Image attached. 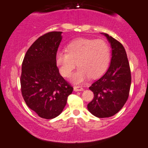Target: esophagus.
Listing matches in <instances>:
<instances>
[{
	"mask_svg": "<svg viewBox=\"0 0 148 148\" xmlns=\"http://www.w3.org/2000/svg\"><path fill=\"white\" fill-rule=\"evenodd\" d=\"M74 90L75 92L83 91L84 88L80 86H74Z\"/></svg>",
	"mask_w": 148,
	"mask_h": 148,
	"instance_id": "esophagus-1",
	"label": "esophagus"
}]
</instances>
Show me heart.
Returning <instances> with one entry per match:
<instances>
[{
    "mask_svg": "<svg viewBox=\"0 0 148 148\" xmlns=\"http://www.w3.org/2000/svg\"><path fill=\"white\" fill-rule=\"evenodd\" d=\"M111 50L103 40L81 38L72 41L65 52H57L56 63L62 76L69 77L76 64L78 69L70 80L75 84L83 82L90 76L98 78L108 68Z\"/></svg>",
    "mask_w": 148,
    "mask_h": 148,
    "instance_id": "b5f03b06",
    "label": "heart"
}]
</instances>
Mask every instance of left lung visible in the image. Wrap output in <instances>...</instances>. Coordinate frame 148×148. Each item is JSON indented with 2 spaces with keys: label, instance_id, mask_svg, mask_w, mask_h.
<instances>
[{
  "label": "left lung",
  "instance_id": "1",
  "mask_svg": "<svg viewBox=\"0 0 148 148\" xmlns=\"http://www.w3.org/2000/svg\"><path fill=\"white\" fill-rule=\"evenodd\" d=\"M101 34L106 37L110 44L111 62L106 72L89 88L94 97L87 108L98 118H108L118 113L128 98L131 72L123 45L108 34Z\"/></svg>",
  "mask_w": 148,
  "mask_h": 148
}]
</instances>
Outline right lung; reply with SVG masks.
<instances>
[{"mask_svg": "<svg viewBox=\"0 0 148 148\" xmlns=\"http://www.w3.org/2000/svg\"><path fill=\"white\" fill-rule=\"evenodd\" d=\"M62 32H50L28 48L22 64L21 92L26 105L40 118L60 115L73 88L59 73L56 56Z\"/></svg>", "mask_w": 148, "mask_h": 148, "instance_id": "1", "label": "right lung"}]
</instances>
